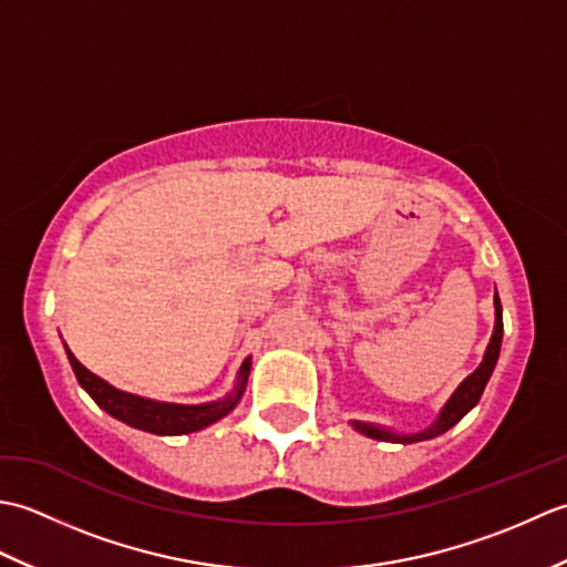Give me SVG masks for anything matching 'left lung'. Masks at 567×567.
Returning <instances> with one entry per match:
<instances>
[{
  "mask_svg": "<svg viewBox=\"0 0 567 567\" xmlns=\"http://www.w3.org/2000/svg\"><path fill=\"white\" fill-rule=\"evenodd\" d=\"M502 333H504L502 302H499L497 290H495V331H492V339H489V346H487V351H485L483 363H480L477 370L470 372V375L461 382V388L453 392L451 400L445 402V406L441 409L439 419L433 421L429 429L419 431V433H394V431L384 429V426L365 424V421H353V429L360 431V433H365L368 439L392 441V443H416V441H429V439L441 436V433H445L451 426H455L457 421H461L470 412V409H473L480 402V396H483L485 384H487V380L492 375V370H495V365H497L499 348H502Z\"/></svg>",
  "mask_w": 567,
  "mask_h": 567,
  "instance_id": "1",
  "label": "left lung"
}]
</instances>
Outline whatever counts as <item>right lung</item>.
Listing matches in <instances>:
<instances>
[{"mask_svg": "<svg viewBox=\"0 0 567 567\" xmlns=\"http://www.w3.org/2000/svg\"><path fill=\"white\" fill-rule=\"evenodd\" d=\"M65 353L72 365V372H75V378L80 382V388L87 392L106 414H112L114 419L124 421V424L134 429L158 433V436H183V433L207 429L214 424V421L224 419L238 404L240 396H244L248 372H250V358H246L244 365L238 370L234 390L228 392L224 400L207 402V404H171V402H155V400H148V396L116 390L114 384L97 378L94 372L84 368L80 360L70 353L68 346H65Z\"/></svg>", "mask_w": 567, "mask_h": 567, "instance_id": "obj_1", "label": "right lung"}]
</instances>
